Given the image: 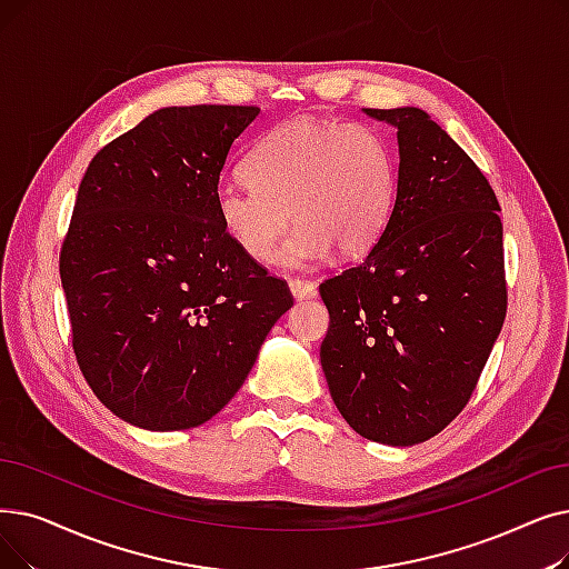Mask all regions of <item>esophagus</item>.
I'll return each instance as SVG.
<instances>
[{
  "mask_svg": "<svg viewBox=\"0 0 569 569\" xmlns=\"http://www.w3.org/2000/svg\"><path fill=\"white\" fill-rule=\"evenodd\" d=\"M288 286H290V292H292L298 300L313 298V295H316V283H311L309 279H300V277H298V279H290Z\"/></svg>",
  "mask_w": 569,
  "mask_h": 569,
  "instance_id": "obj_1",
  "label": "esophagus"
}]
</instances>
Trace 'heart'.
<instances>
[{
    "instance_id": "1",
    "label": "heart",
    "mask_w": 569,
    "mask_h": 569,
    "mask_svg": "<svg viewBox=\"0 0 569 569\" xmlns=\"http://www.w3.org/2000/svg\"><path fill=\"white\" fill-rule=\"evenodd\" d=\"M249 183H223L216 213L241 253L267 262L288 230L298 228L279 260L309 267L362 256L383 234L395 200L388 141L362 122L295 118L267 132L246 160Z\"/></svg>"
}]
</instances>
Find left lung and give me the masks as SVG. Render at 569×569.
Listing matches in <instances>:
<instances>
[{"mask_svg": "<svg viewBox=\"0 0 569 569\" xmlns=\"http://www.w3.org/2000/svg\"><path fill=\"white\" fill-rule=\"evenodd\" d=\"M398 128V197L367 258L320 283V365L358 435L411 447L447 428L483 372L505 316L500 202L421 109H365Z\"/></svg>", "mask_w": 569, "mask_h": 569, "instance_id": "left-lung-1", "label": "left lung"}]
</instances>
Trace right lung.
<instances>
[{"instance_id": "right-lung-1", "label": "right lung", "mask_w": 569, "mask_h": 569, "mask_svg": "<svg viewBox=\"0 0 569 569\" xmlns=\"http://www.w3.org/2000/svg\"><path fill=\"white\" fill-rule=\"evenodd\" d=\"M258 107H169L90 160L60 249L81 372L143 430H188L223 409L292 305L216 213L220 171Z\"/></svg>"}]
</instances>
